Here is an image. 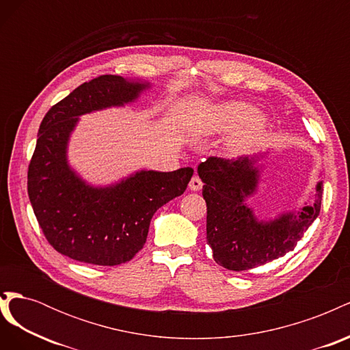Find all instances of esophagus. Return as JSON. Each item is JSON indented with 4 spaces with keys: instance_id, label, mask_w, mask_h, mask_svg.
Returning <instances> with one entry per match:
<instances>
[{
    "instance_id": "1",
    "label": "esophagus",
    "mask_w": 350,
    "mask_h": 350,
    "mask_svg": "<svg viewBox=\"0 0 350 350\" xmlns=\"http://www.w3.org/2000/svg\"><path fill=\"white\" fill-rule=\"evenodd\" d=\"M188 187H189V189H191V191H200V189L203 188V183H201V179L198 176H193Z\"/></svg>"
}]
</instances>
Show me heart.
I'll return each mask as SVG.
<instances>
[{
    "mask_svg": "<svg viewBox=\"0 0 350 350\" xmlns=\"http://www.w3.org/2000/svg\"><path fill=\"white\" fill-rule=\"evenodd\" d=\"M208 125L213 131L238 129L232 137L230 146L235 149H243L261 139L267 121L261 113H257L256 108L245 102H226L215 108Z\"/></svg>",
    "mask_w": 350,
    "mask_h": 350,
    "instance_id": "obj_1",
    "label": "heart"
}]
</instances>
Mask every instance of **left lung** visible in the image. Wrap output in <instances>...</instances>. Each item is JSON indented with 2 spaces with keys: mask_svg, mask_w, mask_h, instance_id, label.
<instances>
[{
  "mask_svg": "<svg viewBox=\"0 0 350 350\" xmlns=\"http://www.w3.org/2000/svg\"><path fill=\"white\" fill-rule=\"evenodd\" d=\"M258 161V156L232 161L208 157L197 167L204 183L207 243L215 261L228 270L243 271L286 256L320 215L321 181L315 187L311 203L274 219H258L247 203L257 194L261 183L262 165Z\"/></svg>",
  "mask_w": 350,
  "mask_h": 350,
  "instance_id": "left-lung-1",
  "label": "left lung"
}]
</instances>
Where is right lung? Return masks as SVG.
<instances>
[{"mask_svg": "<svg viewBox=\"0 0 350 350\" xmlns=\"http://www.w3.org/2000/svg\"><path fill=\"white\" fill-rule=\"evenodd\" d=\"M150 89L149 81L100 76L83 83L42 120L29 165L27 193L38 224L62 256L96 266L130 261L146 243L153 215L184 194L194 169H142L96 187L68 163V143L81 115L121 108Z\"/></svg>", "mask_w": 350, "mask_h": 350, "instance_id": "1", "label": "right lung"}]
</instances>
